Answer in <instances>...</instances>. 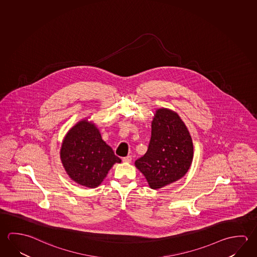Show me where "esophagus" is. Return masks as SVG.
Wrapping results in <instances>:
<instances>
[{
    "label": "esophagus",
    "mask_w": 257,
    "mask_h": 257,
    "mask_svg": "<svg viewBox=\"0 0 257 257\" xmlns=\"http://www.w3.org/2000/svg\"><path fill=\"white\" fill-rule=\"evenodd\" d=\"M122 162H126V163H130L132 162V156L128 155L126 157L122 158Z\"/></svg>",
    "instance_id": "1"
}]
</instances>
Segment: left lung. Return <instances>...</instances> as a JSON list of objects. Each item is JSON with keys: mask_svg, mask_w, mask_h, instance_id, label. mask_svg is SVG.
<instances>
[{"mask_svg": "<svg viewBox=\"0 0 257 257\" xmlns=\"http://www.w3.org/2000/svg\"><path fill=\"white\" fill-rule=\"evenodd\" d=\"M193 150L192 138L180 115L171 109L158 108L148 150L135 161V167L151 189H161L186 175L193 161Z\"/></svg>", "mask_w": 257, "mask_h": 257, "instance_id": "8db88e82", "label": "left lung"}]
</instances>
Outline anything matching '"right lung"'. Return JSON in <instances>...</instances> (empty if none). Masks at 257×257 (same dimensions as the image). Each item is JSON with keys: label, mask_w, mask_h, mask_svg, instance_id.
I'll list each match as a JSON object with an SVG mask.
<instances>
[{"label": "right lung", "mask_w": 257, "mask_h": 257, "mask_svg": "<svg viewBox=\"0 0 257 257\" xmlns=\"http://www.w3.org/2000/svg\"><path fill=\"white\" fill-rule=\"evenodd\" d=\"M89 118L81 119L65 135L60 160L68 177L83 187L97 188L115 163L122 162L102 139Z\"/></svg>", "instance_id": "right-lung-1"}]
</instances>
